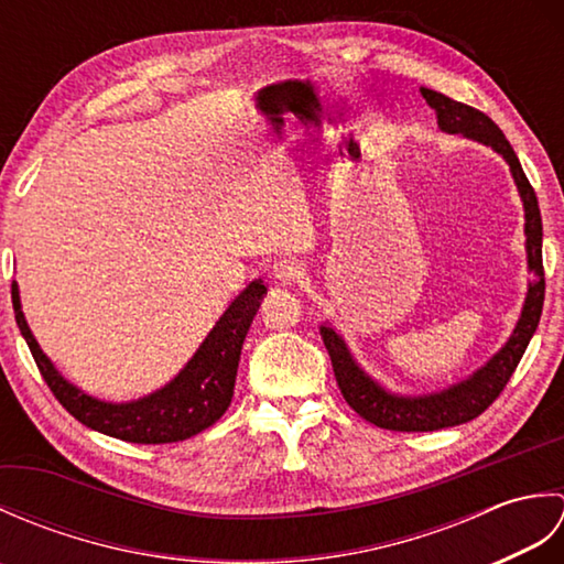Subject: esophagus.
Listing matches in <instances>:
<instances>
[{
  "label": "esophagus",
  "instance_id": "34e87169",
  "mask_svg": "<svg viewBox=\"0 0 564 564\" xmlns=\"http://www.w3.org/2000/svg\"><path fill=\"white\" fill-rule=\"evenodd\" d=\"M271 275H273L275 281H281V283H295L303 275V269H301V263H297L295 259H285L283 257L279 261H273Z\"/></svg>",
  "mask_w": 564,
  "mask_h": 564
}]
</instances>
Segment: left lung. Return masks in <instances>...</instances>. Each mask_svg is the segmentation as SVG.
<instances>
[{
    "instance_id": "left-lung-1",
    "label": "left lung",
    "mask_w": 564,
    "mask_h": 564,
    "mask_svg": "<svg viewBox=\"0 0 564 564\" xmlns=\"http://www.w3.org/2000/svg\"><path fill=\"white\" fill-rule=\"evenodd\" d=\"M422 97L426 99L431 109L436 111L438 128L443 133H460L465 138L480 140L485 145L495 148L501 158L509 162L513 182L519 186V194L525 208V249H529V269L533 271V279L529 283V295H525L519 325L513 329L505 349H501L485 368L477 370L470 380L458 382V386H453L438 394H429V398L410 400L388 394L354 364L349 349H346V344L341 341L337 332L332 327H319L322 341H325L332 358L334 378H337V386L344 394L346 404H349L358 416H364L366 422L388 431H438L446 426L473 422L475 416H480L487 406L499 398L501 390L507 388L509 378L513 376V370H517L525 346H529L538 322H541L545 301L541 208H538L535 191L521 170L517 152H513L499 126L482 111L443 97V94L434 89H422Z\"/></svg>"
}]
</instances>
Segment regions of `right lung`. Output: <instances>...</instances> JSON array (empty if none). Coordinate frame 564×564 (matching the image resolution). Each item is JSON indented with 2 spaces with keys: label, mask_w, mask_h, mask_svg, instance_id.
<instances>
[{
  "label": "right lung",
  "mask_w": 564,
  "mask_h": 564,
  "mask_svg": "<svg viewBox=\"0 0 564 564\" xmlns=\"http://www.w3.org/2000/svg\"><path fill=\"white\" fill-rule=\"evenodd\" d=\"M263 293H267V285L261 281H251L235 297L232 305L225 310L218 325L213 327L182 373L170 386L152 392L150 398L128 404L94 400L89 394L79 392L75 386H69L53 368V364L47 361L39 341L33 339L21 313L17 283L11 285V303H14L17 325L29 344L43 380L55 394V400L77 422L128 443H174L196 436L203 429L213 426L230 406L239 354H242L247 329L257 315Z\"/></svg>",
  "instance_id": "right-lung-1"
}]
</instances>
